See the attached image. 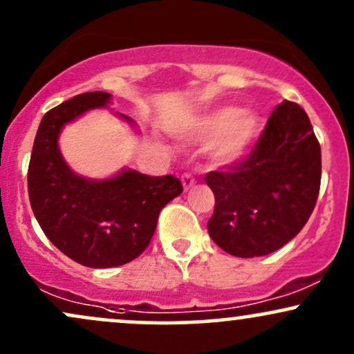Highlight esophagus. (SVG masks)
I'll return each instance as SVG.
<instances>
[{
  "label": "esophagus",
  "instance_id": "1",
  "mask_svg": "<svg viewBox=\"0 0 354 354\" xmlns=\"http://www.w3.org/2000/svg\"><path fill=\"white\" fill-rule=\"evenodd\" d=\"M181 183H183V188L189 189V188H193L194 183H196V180H194V178L191 176L189 173H185V174H183V176H181Z\"/></svg>",
  "mask_w": 354,
  "mask_h": 354
}]
</instances>
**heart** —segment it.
Returning <instances> with one entry per match:
<instances>
[{"label":"heart","mask_w":354,"mask_h":354,"mask_svg":"<svg viewBox=\"0 0 354 354\" xmlns=\"http://www.w3.org/2000/svg\"><path fill=\"white\" fill-rule=\"evenodd\" d=\"M259 118L250 109L230 106L203 113L189 124L185 138L193 143L209 141L208 156L216 166L238 163L258 135Z\"/></svg>","instance_id":"b5f03b06"}]
</instances>
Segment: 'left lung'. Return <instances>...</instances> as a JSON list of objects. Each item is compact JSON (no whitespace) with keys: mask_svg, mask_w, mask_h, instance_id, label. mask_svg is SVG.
<instances>
[{"mask_svg":"<svg viewBox=\"0 0 354 354\" xmlns=\"http://www.w3.org/2000/svg\"><path fill=\"white\" fill-rule=\"evenodd\" d=\"M214 194L211 239L238 258L265 256L291 241L319 193L321 148L304 109L283 101L250 156L206 174Z\"/></svg>","mask_w":354,"mask_h":354,"instance_id":"8db88e82","label":"left lung"}]
</instances>
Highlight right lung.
<instances>
[{"label": "right lung", "instance_id": "add662e5", "mask_svg": "<svg viewBox=\"0 0 354 354\" xmlns=\"http://www.w3.org/2000/svg\"><path fill=\"white\" fill-rule=\"evenodd\" d=\"M109 103V93L91 91L50 109L39 123L28 168L30 203L44 234L61 253L88 268L121 266L138 258L151 241L160 211L183 191L171 174L146 176L124 168L91 180L68 166L58 145L64 124ZM118 116L135 126L131 118Z\"/></svg>", "mask_w": 354, "mask_h": 354}]
</instances>
